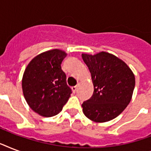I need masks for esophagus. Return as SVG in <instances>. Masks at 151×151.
Wrapping results in <instances>:
<instances>
[{
    "label": "esophagus",
    "mask_w": 151,
    "mask_h": 151,
    "mask_svg": "<svg viewBox=\"0 0 151 151\" xmlns=\"http://www.w3.org/2000/svg\"><path fill=\"white\" fill-rule=\"evenodd\" d=\"M72 89H73V92H76L78 89V86H73V87H72Z\"/></svg>",
    "instance_id": "obj_1"
}]
</instances>
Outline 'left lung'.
<instances>
[{"label": "left lung", "instance_id": "8db88e82", "mask_svg": "<svg viewBox=\"0 0 151 151\" xmlns=\"http://www.w3.org/2000/svg\"><path fill=\"white\" fill-rule=\"evenodd\" d=\"M94 86L92 96L85 101L83 113L92 122L114 119L129 105L135 88V75L123 60L106 52L83 53Z\"/></svg>", "mask_w": 151, "mask_h": 151}]
</instances>
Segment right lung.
Here are the masks:
<instances>
[{"label": "right lung", "instance_id": "add662e5", "mask_svg": "<svg viewBox=\"0 0 151 151\" xmlns=\"http://www.w3.org/2000/svg\"><path fill=\"white\" fill-rule=\"evenodd\" d=\"M66 55L57 48L46 51L34 57L25 69L23 96L29 107L42 117L58 114L70 97L72 92L61 67Z\"/></svg>", "mask_w": 151, "mask_h": 151}]
</instances>
